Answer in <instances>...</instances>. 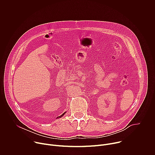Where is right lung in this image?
<instances>
[{"mask_svg":"<svg viewBox=\"0 0 155 155\" xmlns=\"http://www.w3.org/2000/svg\"><path fill=\"white\" fill-rule=\"evenodd\" d=\"M65 113H66V112H65L64 113H63V114H62L61 116H59V117H58L56 118H61V117H62V116H64V115H65Z\"/></svg>","mask_w":155,"mask_h":155,"instance_id":"1","label":"right lung"}]
</instances>
